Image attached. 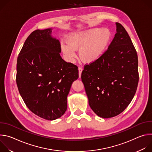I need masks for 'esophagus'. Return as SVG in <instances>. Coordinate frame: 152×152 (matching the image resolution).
Returning <instances> with one entry per match:
<instances>
[{
    "instance_id": "obj_1",
    "label": "esophagus",
    "mask_w": 152,
    "mask_h": 152,
    "mask_svg": "<svg viewBox=\"0 0 152 152\" xmlns=\"http://www.w3.org/2000/svg\"><path fill=\"white\" fill-rule=\"evenodd\" d=\"M78 70H79V78H80L81 77V73H82V72L83 70V69L82 67H79L78 68Z\"/></svg>"
}]
</instances>
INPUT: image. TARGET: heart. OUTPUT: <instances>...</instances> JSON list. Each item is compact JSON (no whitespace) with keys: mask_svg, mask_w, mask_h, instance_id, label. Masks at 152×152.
<instances>
[{"mask_svg":"<svg viewBox=\"0 0 152 152\" xmlns=\"http://www.w3.org/2000/svg\"><path fill=\"white\" fill-rule=\"evenodd\" d=\"M112 34L107 28H95L70 34L68 42L62 45L64 55L72 62L76 50H79L80 59L84 62L92 63L97 61L104 53L111 41Z\"/></svg>","mask_w":152,"mask_h":152,"instance_id":"obj_1","label":"heart"}]
</instances>
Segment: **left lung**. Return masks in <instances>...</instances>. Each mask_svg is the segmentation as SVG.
Wrapping results in <instances>:
<instances>
[{"label": "left lung", "instance_id": "1", "mask_svg": "<svg viewBox=\"0 0 152 152\" xmlns=\"http://www.w3.org/2000/svg\"><path fill=\"white\" fill-rule=\"evenodd\" d=\"M115 24L117 33L107 50L97 61L85 66L81 75L90 107L104 118L126 109L139 80L136 50L124 28Z\"/></svg>", "mask_w": 152, "mask_h": 152}]
</instances>
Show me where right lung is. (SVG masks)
Wrapping results in <instances>:
<instances>
[{
    "label": "right lung",
    "mask_w": 152,
    "mask_h": 152,
    "mask_svg": "<svg viewBox=\"0 0 152 152\" xmlns=\"http://www.w3.org/2000/svg\"><path fill=\"white\" fill-rule=\"evenodd\" d=\"M52 29L35 30L26 39L17 62L16 82L29 110L48 120L66 113L72 83L79 77L77 67L60 56V42Z\"/></svg>",
    "instance_id": "obj_1"
}]
</instances>
